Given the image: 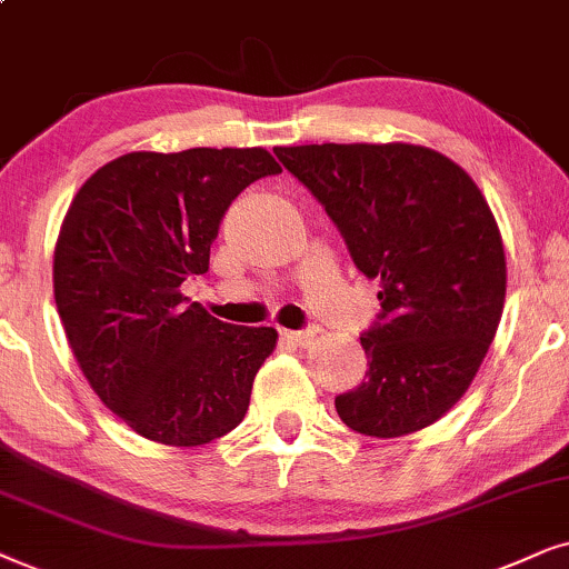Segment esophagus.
<instances>
[{
    "label": "esophagus",
    "instance_id": "34e87169",
    "mask_svg": "<svg viewBox=\"0 0 569 569\" xmlns=\"http://www.w3.org/2000/svg\"><path fill=\"white\" fill-rule=\"evenodd\" d=\"M280 338L291 346L307 348L315 340V332L312 330H280Z\"/></svg>",
    "mask_w": 569,
    "mask_h": 569
}]
</instances>
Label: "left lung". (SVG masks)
I'll use <instances>...</instances> for the list:
<instances>
[{
  "label": "left lung",
  "mask_w": 569,
  "mask_h": 569,
  "mask_svg": "<svg viewBox=\"0 0 569 569\" xmlns=\"http://www.w3.org/2000/svg\"><path fill=\"white\" fill-rule=\"evenodd\" d=\"M322 202L356 268L380 280L382 315L361 336L369 372L336 398L359 435L392 439L442 419L479 372L507 291L487 197L448 156L411 142L276 148Z\"/></svg>",
  "instance_id": "1"
}]
</instances>
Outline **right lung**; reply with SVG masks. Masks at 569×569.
Segmentation results:
<instances>
[{"instance_id": "add662e5", "label": "right lung", "mask_w": 569, "mask_h": 569, "mask_svg": "<svg viewBox=\"0 0 569 569\" xmlns=\"http://www.w3.org/2000/svg\"><path fill=\"white\" fill-rule=\"evenodd\" d=\"M280 173L264 148L134 150L72 197L54 247V299L82 375L132 431L197 448L244 419L272 328L216 320L179 291L210 264L231 200Z\"/></svg>"}]
</instances>
